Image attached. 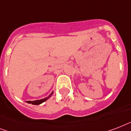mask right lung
I'll list each match as a JSON object with an SVG mask.
<instances>
[{
  "instance_id": "obj_1",
  "label": "right lung",
  "mask_w": 131,
  "mask_h": 131,
  "mask_svg": "<svg viewBox=\"0 0 131 131\" xmlns=\"http://www.w3.org/2000/svg\"><path fill=\"white\" fill-rule=\"evenodd\" d=\"M52 94H53V92H51L50 94H49L47 97H45L44 98V99H41V100H37V101H27L28 103H31L32 104V105H40V104H41L42 103H43V102H45V101H47L48 99H49V98L51 97V96L52 95Z\"/></svg>"
}]
</instances>
